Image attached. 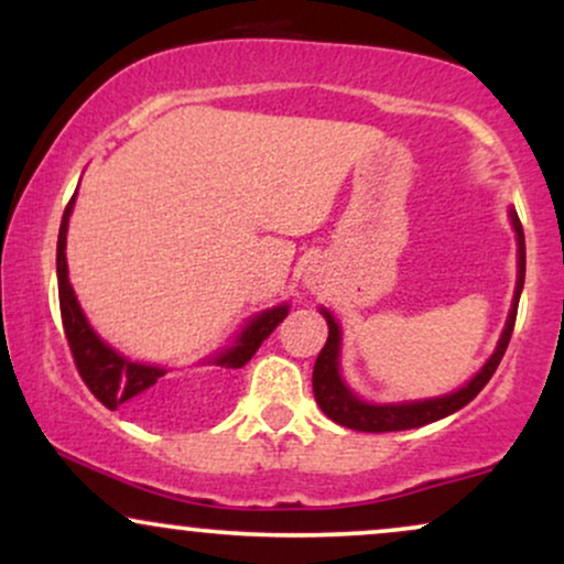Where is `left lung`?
<instances>
[{
  "mask_svg": "<svg viewBox=\"0 0 564 564\" xmlns=\"http://www.w3.org/2000/svg\"><path fill=\"white\" fill-rule=\"evenodd\" d=\"M511 228L517 232V286H514V300H511V310L507 326H503L501 339H498L496 352L490 355L488 364L471 377L462 390L443 394V398H430V400H416V403H394V405H373L360 400L339 377V345H341V328L334 321V315L328 310H321L323 318L328 323V339L323 345L318 360L313 368V392L315 403L321 405V411L336 424L347 426V430L358 432H400V430H416V426L432 424L437 419L451 416L458 408H464L477 398V392L488 384L490 377L496 373L498 364H501L503 352H507L511 332H514L517 321V304H520L522 286H525V232H522V223L517 217V212H509Z\"/></svg>",
  "mask_w": 564,
  "mask_h": 564,
  "instance_id": "1",
  "label": "left lung"
}]
</instances>
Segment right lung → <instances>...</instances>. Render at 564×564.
Wrapping results in <instances>:
<instances>
[{
    "instance_id": "right-lung-1",
    "label": "right lung",
    "mask_w": 564,
    "mask_h": 564,
    "mask_svg": "<svg viewBox=\"0 0 564 564\" xmlns=\"http://www.w3.org/2000/svg\"><path fill=\"white\" fill-rule=\"evenodd\" d=\"M76 193L70 196L66 212H63L61 232H57V294H61V318L63 328H66V339L74 355V364L84 384L89 392L100 400L102 405L111 408H127L132 413H142L151 416L161 408V400L166 394V371L159 366H145L127 360L124 355L116 352L108 347L93 332L87 318H84L79 302H76L74 289L68 283V264H66V232H68V217L74 212ZM289 315V304H278L273 310L254 315L241 334H238L236 345L223 349V352L212 358V366L219 371H230V368H241L251 360V355L260 349V345L275 332V326Z\"/></svg>"
}]
</instances>
